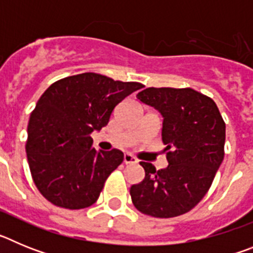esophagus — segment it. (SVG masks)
I'll return each instance as SVG.
<instances>
[{"mask_svg": "<svg viewBox=\"0 0 253 253\" xmlns=\"http://www.w3.org/2000/svg\"><path fill=\"white\" fill-rule=\"evenodd\" d=\"M124 163L125 165H135L137 163V158L133 157L130 153L124 154Z\"/></svg>", "mask_w": 253, "mask_h": 253, "instance_id": "34e87169", "label": "esophagus"}]
</instances>
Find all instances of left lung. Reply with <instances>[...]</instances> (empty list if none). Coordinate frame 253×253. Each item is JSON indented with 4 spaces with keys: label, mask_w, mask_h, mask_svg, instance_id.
<instances>
[{
    "label": "left lung",
    "mask_w": 253,
    "mask_h": 253,
    "mask_svg": "<svg viewBox=\"0 0 253 253\" xmlns=\"http://www.w3.org/2000/svg\"><path fill=\"white\" fill-rule=\"evenodd\" d=\"M137 99L162 115L169 166L156 171L140 162L146 176L130 187L131 202L156 218L187 213L208 193L224 157V120L215 102L193 88L149 87Z\"/></svg>",
    "instance_id": "obj_1"
}]
</instances>
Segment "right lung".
Instances as JSON below:
<instances>
[{"mask_svg": "<svg viewBox=\"0 0 253 253\" xmlns=\"http://www.w3.org/2000/svg\"><path fill=\"white\" fill-rule=\"evenodd\" d=\"M142 87L88 72L46 88L30 115L26 154L35 186L48 202L84 209L99 199L124 154L96 151L91 133L101 130L114 107Z\"/></svg>", "mask_w": 253, "mask_h": 253, "instance_id": "1", "label": "right lung"}]
</instances>
